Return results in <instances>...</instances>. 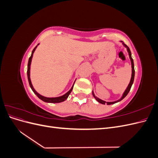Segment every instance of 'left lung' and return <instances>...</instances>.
<instances>
[{
	"label": "left lung",
	"mask_w": 158,
	"mask_h": 158,
	"mask_svg": "<svg viewBox=\"0 0 158 158\" xmlns=\"http://www.w3.org/2000/svg\"><path fill=\"white\" fill-rule=\"evenodd\" d=\"M121 42H122V44H123V45H124V47H126V48H127V51H128V52L129 58H130L131 61V65H132V75H131V78L130 83H129V84H128V85L127 86V89H125V92H124V93H123V95H122V97H121L120 99H119L118 100H117V101H115V102H105V101H103V100H102V99H99V98H98V97L95 96L94 93V91H92V94H93V96L94 97V98H95V99H96L99 103H102V104H104V105H105L106 103H107V105H111V104H114V103H117V102H118L121 101V100L123 99L124 98H125L127 96V94H128L129 91H130V89H131V87H132V84H133L134 79H135V66H134V61H133V59H132V56H131V50H130V49H129V47H128L127 45H125V44H124V43H123L122 41H121Z\"/></svg>",
	"instance_id": "8db88e82"
}]
</instances>
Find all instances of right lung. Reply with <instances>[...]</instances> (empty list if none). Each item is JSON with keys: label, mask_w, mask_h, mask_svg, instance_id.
Returning <instances> with one entry per match:
<instances>
[{"label": "right lung", "mask_w": 158, "mask_h": 158, "mask_svg": "<svg viewBox=\"0 0 158 158\" xmlns=\"http://www.w3.org/2000/svg\"><path fill=\"white\" fill-rule=\"evenodd\" d=\"M39 45V44H38ZM37 45L35 47L34 49H33V50L31 52V56L29 58V60H28V64H27V79H28V82H29V84H30V88H31L32 91L33 92H34V94L37 95V96L40 99H41L42 101H44L45 102H47V103H60V102H63L64 101H65V100L68 98L69 95H70V94L71 93L72 90H73V86H74V82L73 85V86H72V88H70V89L69 91L68 92H66L65 94H64L63 95H61V96H59V97H56V98H47V97H45V96H43V95H41V94H40L39 93H37L35 89H34V88L33 87V85L31 84V79H30V65H31V59H32V57H33V52H34L35 50L36 49Z\"/></svg>", "instance_id": "add662e5"}]
</instances>
